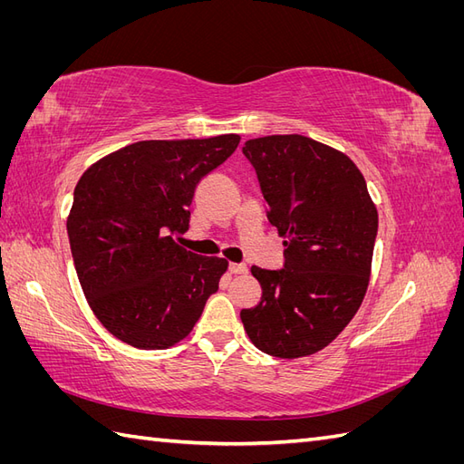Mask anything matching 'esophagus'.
<instances>
[{"label":"esophagus","mask_w":464,"mask_h":464,"mask_svg":"<svg viewBox=\"0 0 464 464\" xmlns=\"http://www.w3.org/2000/svg\"><path fill=\"white\" fill-rule=\"evenodd\" d=\"M228 269L232 275H246L247 273V266L244 263H230Z\"/></svg>","instance_id":"obj_1"}]
</instances>
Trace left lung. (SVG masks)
<instances>
[{
	"label": "left lung",
	"mask_w": 464,
	"mask_h": 464,
	"mask_svg": "<svg viewBox=\"0 0 464 464\" xmlns=\"http://www.w3.org/2000/svg\"><path fill=\"white\" fill-rule=\"evenodd\" d=\"M242 152L286 247L283 269L251 266L263 296L240 312L244 329L265 354H315L341 334L366 296L377 208L356 164L310 137L249 139Z\"/></svg>",
	"instance_id": "obj_1"
}]
</instances>
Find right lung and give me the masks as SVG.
I'll return each mask as SVG.
<instances>
[{
    "label": "right lung",
    "mask_w": 464,
    "mask_h": 464,
    "mask_svg": "<svg viewBox=\"0 0 464 464\" xmlns=\"http://www.w3.org/2000/svg\"><path fill=\"white\" fill-rule=\"evenodd\" d=\"M240 135L139 141L94 162L73 191L67 236L96 319L125 344L162 350L191 333L228 269L178 240L199 181Z\"/></svg>",
    "instance_id": "obj_1"
}]
</instances>
